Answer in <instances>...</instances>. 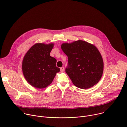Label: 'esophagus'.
<instances>
[{
    "label": "esophagus",
    "instance_id": "esophagus-1",
    "mask_svg": "<svg viewBox=\"0 0 127 127\" xmlns=\"http://www.w3.org/2000/svg\"><path fill=\"white\" fill-rule=\"evenodd\" d=\"M60 70L61 71H63L64 70V67H60Z\"/></svg>",
    "mask_w": 127,
    "mask_h": 127
}]
</instances>
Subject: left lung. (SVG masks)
<instances>
[{
  "label": "left lung",
  "instance_id": "left-lung-1",
  "mask_svg": "<svg viewBox=\"0 0 127 127\" xmlns=\"http://www.w3.org/2000/svg\"><path fill=\"white\" fill-rule=\"evenodd\" d=\"M61 47L68 57L65 71L76 87L87 89L98 83L104 65L101 55L95 45L79 40L64 43Z\"/></svg>",
  "mask_w": 127,
  "mask_h": 127
}]
</instances>
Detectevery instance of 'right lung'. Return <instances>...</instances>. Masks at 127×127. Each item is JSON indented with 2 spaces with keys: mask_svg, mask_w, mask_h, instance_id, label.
Instances as JSON below:
<instances>
[{
  "mask_svg": "<svg viewBox=\"0 0 127 127\" xmlns=\"http://www.w3.org/2000/svg\"><path fill=\"white\" fill-rule=\"evenodd\" d=\"M53 43H37L25 54L22 62V70L28 83L38 89L50 85L60 71L56 59L50 56Z\"/></svg>",
  "mask_w": 127,
  "mask_h": 127,
  "instance_id": "1",
  "label": "right lung"
}]
</instances>
